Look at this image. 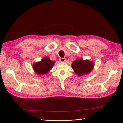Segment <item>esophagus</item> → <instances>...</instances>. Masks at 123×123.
<instances>
[{
    "mask_svg": "<svg viewBox=\"0 0 123 123\" xmlns=\"http://www.w3.org/2000/svg\"><path fill=\"white\" fill-rule=\"evenodd\" d=\"M59 61L61 62H65L66 61V58H61L59 59Z\"/></svg>",
    "mask_w": 123,
    "mask_h": 123,
    "instance_id": "obj_1",
    "label": "esophagus"
}]
</instances>
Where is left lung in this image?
I'll return each instance as SVG.
<instances>
[{"instance_id": "1", "label": "left lung", "mask_w": 123, "mask_h": 123, "mask_svg": "<svg viewBox=\"0 0 123 123\" xmlns=\"http://www.w3.org/2000/svg\"><path fill=\"white\" fill-rule=\"evenodd\" d=\"M94 65L92 62L78 58L72 64V68L74 72L79 76H82L90 73L93 68Z\"/></svg>"}]
</instances>
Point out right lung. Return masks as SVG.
I'll return each instance as SVG.
<instances>
[{
  "instance_id": "1",
  "label": "right lung",
  "mask_w": 123,
  "mask_h": 123,
  "mask_svg": "<svg viewBox=\"0 0 123 123\" xmlns=\"http://www.w3.org/2000/svg\"><path fill=\"white\" fill-rule=\"evenodd\" d=\"M55 62L51 61L47 57L43 58L39 62H36L33 65V69L38 75L46 74L52 68Z\"/></svg>"
}]
</instances>
